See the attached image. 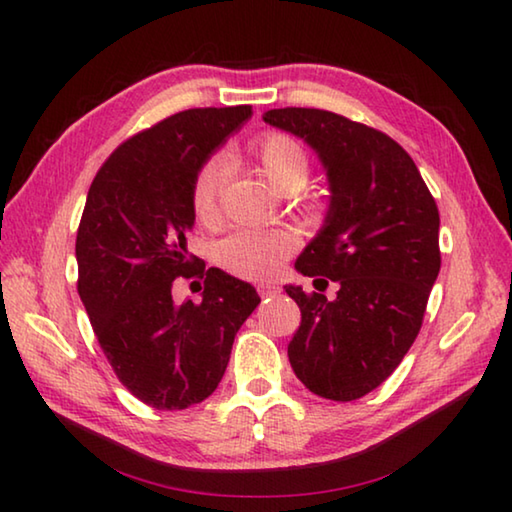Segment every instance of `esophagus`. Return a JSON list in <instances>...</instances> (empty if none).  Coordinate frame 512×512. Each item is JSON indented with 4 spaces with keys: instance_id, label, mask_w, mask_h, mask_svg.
<instances>
[{
    "instance_id": "esophagus-1",
    "label": "esophagus",
    "mask_w": 512,
    "mask_h": 512,
    "mask_svg": "<svg viewBox=\"0 0 512 512\" xmlns=\"http://www.w3.org/2000/svg\"><path fill=\"white\" fill-rule=\"evenodd\" d=\"M257 293L262 298H275V296H280L282 289L275 287V284H257Z\"/></svg>"
}]
</instances>
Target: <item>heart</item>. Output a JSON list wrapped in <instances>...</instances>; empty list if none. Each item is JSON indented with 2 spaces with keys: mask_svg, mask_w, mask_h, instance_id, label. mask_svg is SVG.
<instances>
[{
  "mask_svg": "<svg viewBox=\"0 0 512 512\" xmlns=\"http://www.w3.org/2000/svg\"><path fill=\"white\" fill-rule=\"evenodd\" d=\"M248 158L257 171L282 194H293L307 183L309 158L293 137L284 133H264L248 144ZM225 164L219 158L207 160L198 169L189 203L194 219L201 225H216L221 219V187ZM293 250L296 237L287 230H244L223 239L216 248V262L225 271L244 280H268L277 273Z\"/></svg>",
  "mask_w": 512,
  "mask_h": 512,
  "instance_id": "1",
  "label": "heart"
}]
</instances>
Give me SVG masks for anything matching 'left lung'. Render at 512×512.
Listing matches in <instances>:
<instances>
[{
  "label": "left lung",
  "mask_w": 512,
  "mask_h": 512,
  "mask_svg": "<svg viewBox=\"0 0 512 512\" xmlns=\"http://www.w3.org/2000/svg\"><path fill=\"white\" fill-rule=\"evenodd\" d=\"M264 121L316 151L332 194L296 271L323 275L339 291L327 300L284 287L302 316L289 343L291 368L325 400H359L393 375L422 327L440 271L436 201L386 133L318 108L268 110Z\"/></svg>",
  "instance_id": "obj_1"
}]
</instances>
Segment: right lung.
<instances>
[{
  "instance_id": "obj_1",
  "label": "right lung",
  "mask_w": 512,
  "mask_h": 512,
  "mask_svg": "<svg viewBox=\"0 0 512 512\" xmlns=\"http://www.w3.org/2000/svg\"><path fill=\"white\" fill-rule=\"evenodd\" d=\"M250 106L176 112L119 144L94 176L76 235L79 296L112 370L137 400L180 411L210 397L255 287L187 250L198 169ZM205 276L204 300L176 306V276Z\"/></svg>"
}]
</instances>
